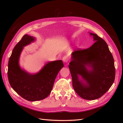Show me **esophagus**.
Listing matches in <instances>:
<instances>
[{
	"label": "esophagus",
	"mask_w": 123,
	"mask_h": 123,
	"mask_svg": "<svg viewBox=\"0 0 123 123\" xmlns=\"http://www.w3.org/2000/svg\"><path fill=\"white\" fill-rule=\"evenodd\" d=\"M62 60L64 61V62H67L68 61V57L67 56H64V57L62 58Z\"/></svg>",
	"instance_id": "esophagus-1"
}]
</instances>
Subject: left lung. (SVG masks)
Returning <instances> with one entry per match:
<instances>
[{"mask_svg":"<svg viewBox=\"0 0 123 123\" xmlns=\"http://www.w3.org/2000/svg\"><path fill=\"white\" fill-rule=\"evenodd\" d=\"M90 34L95 42L87 49L74 51L69 68L77 94L85 99L94 100L101 97L112 85L115 69L113 57L105 41L97 34ZM86 66L92 70H88Z\"/></svg>","mask_w":123,"mask_h":123,"instance_id":"obj_1","label":"left lung"}]
</instances>
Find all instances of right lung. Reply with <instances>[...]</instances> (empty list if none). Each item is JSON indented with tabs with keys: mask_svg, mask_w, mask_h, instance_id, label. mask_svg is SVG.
<instances>
[{
	"mask_svg": "<svg viewBox=\"0 0 123 123\" xmlns=\"http://www.w3.org/2000/svg\"><path fill=\"white\" fill-rule=\"evenodd\" d=\"M35 38L25 34L12 51L8 63V76L11 86L20 96L29 101L46 98L52 89L55 78L64 67L62 61L48 62L39 72L31 74L21 69L19 59L24 47L33 42Z\"/></svg>",
	"mask_w": 123,
	"mask_h": 123,
	"instance_id": "right-lung-1",
	"label": "right lung"
}]
</instances>
